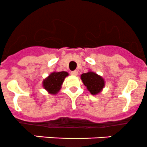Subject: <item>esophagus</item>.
Masks as SVG:
<instances>
[{"label": "esophagus", "mask_w": 147, "mask_h": 147, "mask_svg": "<svg viewBox=\"0 0 147 147\" xmlns=\"http://www.w3.org/2000/svg\"><path fill=\"white\" fill-rule=\"evenodd\" d=\"M71 74L73 76H77L78 75V71H73L71 72Z\"/></svg>", "instance_id": "1"}]
</instances>
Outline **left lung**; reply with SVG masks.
<instances>
[{"label":"left lung","instance_id":"8db88e82","mask_svg":"<svg viewBox=\"0 0 147 147\" xmlns=\"http://www.w3.org/2000/svg\"><path fill=\"white\" fill-rule=\"evenodd\" d=\"M81 79L83 84L86 86L87 90L92 95H97L99 94L105 86L104 78L101 76L91 71L81 74Z\"/></svg>","mask_w":147,"mask_h":147}]
</instances>
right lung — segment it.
Returning a JSON list of instances; mask_svg holds the SVG:
<instances>
[{"instance_id":"obj_1","label":"right lung","mask_w":147,"mask_h":147,"mask_svg":"<svg viewBox=\"0 0 147 147\" xmlns=\"http://www.w3.org/2000/svg\"><path fill=\"white\" fill-rule=\"evenodd\" d=\"M68 76L69 73L66 71L52 72L50 75H49V76L43 79V88H45L50 94L55 95L58 94V92H59L61 88L65 78Z\"/></svg>"}]
</instances>
